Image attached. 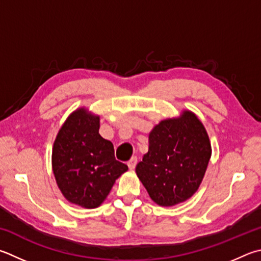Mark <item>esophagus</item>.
<instances>
[{
  "instance_id": "34e87169",
  "label": "esophagus",
  "mask_w": 261,
  "mask_h": 261,
  "mask_svg": "<svg viewBox=\"0 0 261 261\" xmlns=\"http://www.w3.org/2000/svg\"><path fill=\"white\" fill-rule=\"evenodd\" d=\"M136 164H137V158L134 156V158H131V160L127 162V167L130 168V170H134L136 168Z\"/></svg>"
}]
</instances>
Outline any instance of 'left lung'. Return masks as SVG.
<instances>
[{
	"mask_svg": "<svg viewBox=\"0 0 261 261\" xmlns=\"http://www.w3.org/2000/svg\"><path fill=\"white\" fill-rule=\"evenodd\" d=\"M148 151L136 173L149 197L161 206H173L197 192L211 158L203 123L191 111L165 118L148 136Z\"/></svg>",
	"mask_w": 261,
	"mask_h": 261,
	"instance_id": "left-lung-1",
	"label": "left lung"
}]
</instances>
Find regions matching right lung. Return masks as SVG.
I'll return each instance as SVG.
<instances>
[{"instance_id": "add662e5", "label": "right lung", "mask_w": 261, "mask_h": 261, "mask_svg": "<svg viewBox=\"0 0 261 261\" xmlns=\"http://www.w3.org/2000/svg\"><path fill=\"white\" fill-rule=\"evenodd\" d=\"M100 117L80 107L58 131L52 147V171L61 194L72 204L94 209L106 200L115 180L127 170L114 146L99 135Z\"/></svg>"}]
</instances>
